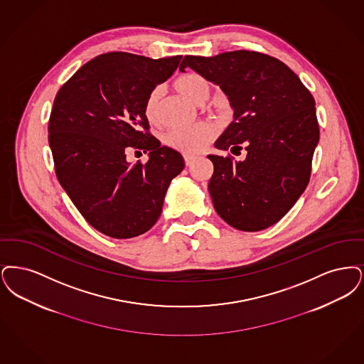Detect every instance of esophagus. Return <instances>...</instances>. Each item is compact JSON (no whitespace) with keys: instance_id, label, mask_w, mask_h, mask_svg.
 <instances>
[{"instance_id":"34e87169","label":"esophagus","mask_w":364,"mask_h":364,"mask_svg":"<svg viewBox=\"0 0 364 364\" xmlns=\"http://www.w3.org/2000/svg\"><path fill=\"white\" fill-rule=\"evenodd\" d=\"M183 159H185V164H186V166H190V164L194 161L196 156H191V155H185Z\"/></svg>"}]
</instances>
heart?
I'll list each match as a JSON object with an SVG mask.
<instances>
[{
	"label": "heart",
	"instance_id": "b5f03b06",
	"mask_svg": "<svg viewBox=\"0 0 364 364\" xmlns=\"http://www.w3.org/2000/svg\"><path fill=\"white\" fill-rule=\"evenodd\" d=\"M176 90L194 103H204L210 95L212 84L205 76L190 72L175 81ZM161 88H154L145 100V117L151 124L159 122V102ZM231 109L230 102L224 96H215L208 106V110L219 115H225ZM218 127L210 121H203L191 127H174L164 136V142L175 151L185 155H196L204 151L209 142L216 137Z\"/></svg>",
	"mask_w": 364,
	"mask_h": 364
}]
</instances>
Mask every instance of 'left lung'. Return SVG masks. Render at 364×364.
Segmentation results:
<instances>
[{"mask_svg":"<svg viewBox=\"0 0 364 364\" xmlns=\"http://www.w3.org/2000/svg\"><path fill=\"white\" fill-rule=\"evenodd\" d=\"M188 66L220 85L234 109V121L215 146L247 151L243 161L208 156L213 163L208 183L213 206L237 230H265L309 185L319 140L314 97L284 63L258 51L186 55L181 72Z\"/></svg>","mask_w":364,"mask_h":364,"instance_id":"left-lung-1","label":"left lung"}]
</instances>
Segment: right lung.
Returning a JSON list of instances; mask_svg holds the SVG:
<instances>
[{"label":"right lung","instance_id":"right-lung-1","mask_svg":"<svg viewBox=\"0 0 364 364\" xmlns=\"http://www.w3.org/2000/svg\"><path fill=\"white\" fill-rule=\"evenodd\" d=\"M181 60L111 51L82 65L55 95L48 119L55 175L82 218L107 237L146 232L185 167L179 152L151 134L144 111ZM132 150L149 151L150 160L130 165Z\"/></svg>","mask_w":364,"mask_h":364}]
</instances>
